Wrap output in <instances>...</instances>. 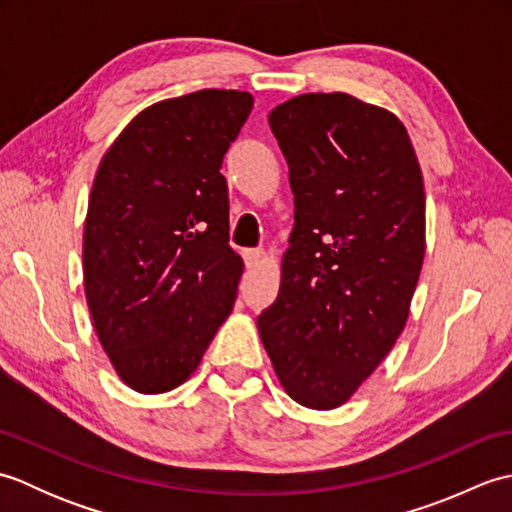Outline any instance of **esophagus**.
<instances>
[{
  "label": "esophagus",
  "instance_id": "1",
  "mask_svg": "<svg viewBox=\"0 0 512 512\" xmlns=\"http://www.w3.org/2000/svg\"><path fill=\"white\" fill-rule=\"evenodd\" d=\"M262 259H264V250H259V248H246V250H244L246 268L259 266V264H262Z\"/></svg>",
  "mask_w": 512,
  "mask_h": 512
}]
</instances>
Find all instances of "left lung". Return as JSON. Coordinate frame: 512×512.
<instances>
[{"label":"left lung","mask_w":512,"mask_h":512,"mask_svg":"<svg viewBox=\"0 0 512 512\" xmlns=\"http://www.w3.org/2000/svg\"><path fill=\"white\" fill-rule=\"evenodd\" d=\"M270 129L295 226L257 330L299 405L334 409L394 347L424 259V184L405 125L350 94H301Z\"/></svg>","instance_id":"8db88e82"}]
</instances>
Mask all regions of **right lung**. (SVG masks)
<instances>
[{
    "label": "right lung",
    "mask_w": 512,
    "mask_h": 512,
    "mask_svg": "<svg viewBox=\"0 0 512 512\" xmlns=\"http://www.w3.org/2000/svg\"><path fill=\"white\" fill-rule=\"evenodd\" d=\"M253 96L200 90L140 112L107 149L83 233L85 297L125 383L162 394L200 365L242 277L224 154Z\"/></svg>",
    "instance_id": "add662e5"
}]
</instances>
